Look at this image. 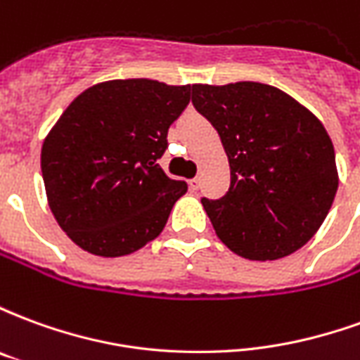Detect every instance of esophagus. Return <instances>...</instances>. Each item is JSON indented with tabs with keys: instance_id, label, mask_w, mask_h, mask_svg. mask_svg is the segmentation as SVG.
I'll return each instance as SVG.
<instances>
[{
	"instance_id": "esophagus-1",
	"label": "esophagus",
	"mask_w": 360,
	"mask_h": 360,
	"mask_svg": "<svg viewBox=\"0 0 360 360\" xmlns=\"http://www.w3.org/2000/svg\"><path fill=\"white\" fill-rule=\"evenodd\" d=\"M198 187H200V179H198V177L188 181V188H191V191H198Z\"/></svg>"
}]
</instances>
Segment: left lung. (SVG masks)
I'll return each mask as SVG.
<instances>
[{"label": "left lung", "mask_w": 360, "mask_h": 360, "mask_svg": "<svg viewBox=\"0 0 360 360\" xmlns=\"http://www.w3.org/2000/svg\"><path fill=\"white\" fill-rule=\"evenodd\" d=\"M193 105L218 131L231 183L202 198L221 241L249 260H276L310 241L338 191L324 125L291 96L260 82L195 84Z\"/></svg>", "instance_id": "1"}]
</instances>
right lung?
Instances as JSON below:
<instances>
[{"instance_id":"right-lung-1","label":"right lung","mask_w":360,"mask_h":360,"mask_svg":"<svg viewBox=\"0 0 360 360\" xmlns=\"http://www.w3.org/2000/svg\"><path fill=\"white\" fill-rule=\"evenodd\" d=\"M188 102V84L125 79L84 90L63 111L40 164L51 212L81 249L123 257L162 233L187 183L158 160Z\"/></svg>"}]
</instances>
